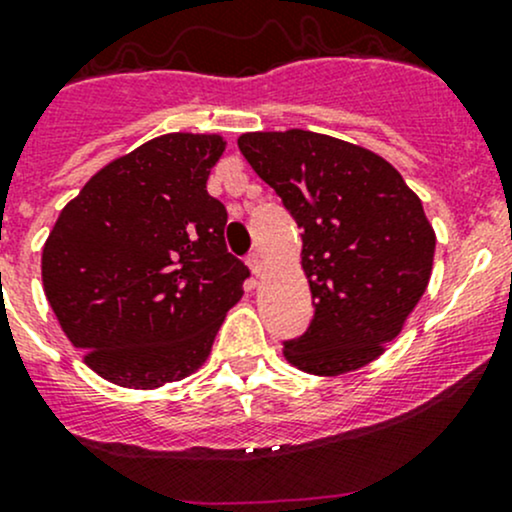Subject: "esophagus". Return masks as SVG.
<instances>
[{"label":"esophagus","mask_w":512,"mask_h":512,"mask_svg":"<svg viewBox=\"0 0 512 512\" xmlns=\"http://www.w3.org/2000/svg\"><path fill=\"white\" fill-rule=\"evenodd\" d=\"M249 266H251V271H254V276H263V256L258 254V251H254V254L249 256Z\"/></svg>","instance_id":"obj_1"}]
</instances>
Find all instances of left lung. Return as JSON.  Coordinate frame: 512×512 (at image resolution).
Listing matches in <instances>:
<instances>
[{
    "label": "left lung",
    "mask_w": 512,
    "mask_h": 512,
    "mask_svg": "<svg viewBox=\"0 0 512 512\" xmlns=\"http://www.w3.org/2000/svg\"><path fill=\"white\" fill-rule=\"evenodd\" d=\"M239 151L302 229L310 327L283 346L315 376L371 364L403 329L432 276L434 229L386 158L315 131H251Z\"/></svg>",
    "instance_id": "obj_1"
}]
</instances>
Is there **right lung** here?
I'll return each instance as SVG.
<instances>
[{"label":"right lung","instance_id":"add662e5","mask_svg":"<svg viewBox=\"0 0 512 512\" xmlns=\"http://www.w3.org/2000/svg\"><path fill=\"white\" fill-rule=\"evenodd\" d=\"M227 141L163 134L97 170L43 244L46 298L104 381L153 390L207 361L249 268L207 178Z\"/></svg>","mask_w":512,"mask_h":512}]
</instances>
